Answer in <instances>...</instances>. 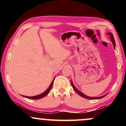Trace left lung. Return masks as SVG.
I'll list each match as a JSON object with an SVG mask.
<instances>
[{
  "label": "left lung",
  "instance_id": "1",
  "mask_svg": "<svg viewBox=\"0 0 126 126\" xmlns=\"http://www.w3.org/2000/svg\"><path fill=\"white\" fill-rule=\"evenodd\" d=\"M107 34L108 35H110V37L111 38V42L112 43V44H113V46H114V48L115 49V40H114V36L112 35V34L111 32H108ZM71 83H72V87H73V89L76 91V92H77V93L80 95V96H82V97L84 98H86V99H101V98H102L103 97H104V96H106V95H103V96H98V97H91V96H88L87 95H85L84 94L82 93V92H80V91H79L78 89L76 88V87L75 86V85H73V82L71 80Z\"/></svg>",
  "mask_w": 126,
  "mask_h": 126
}]
</instances>
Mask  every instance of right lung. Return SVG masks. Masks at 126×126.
<instances>
[{
    "mask_svg": "<svg viewBox=\"0 0 126 126\" xmlns=\"http://www.w3.org/2000/svg\"><path fill=\"white\" fill-rule=\"evenodd\" d=\"M54 79H53V81L51 82V84H50V86H49L48 89L45 91V92H43V93L41 94L36 95V96H24V95H22V96H24V97L28 98V99H40V98L44 97V96H46V95L48 94L49 93V92H50V90H51L52 86H53V81H54Z\"/></svg>",
    "mask_w": 126,
    "mask_h": 126,
    "instance_id": "1",
    "label": "right lung"
}]
</instances>
